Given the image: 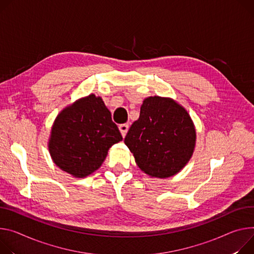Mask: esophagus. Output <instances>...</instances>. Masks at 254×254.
Masks as SVG:
<instances>
[{"label":"esophagus","instance_id":"1","mask_svg":"<svg viewBox=\"0 0 254 254\" xmlns=\"http://www.w3.org/2000/svg\"><path fill=\"white\" fill-rule=\"evenodd\" d=\"M119 128H120V130H121V132H122V135L125 136V135L127 134V132L128 125H127V124H123V125H121V126L119 127Z\"/></svg>","mask_w":254,"mask_h":254}]
</instances>
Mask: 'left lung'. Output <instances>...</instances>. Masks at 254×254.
<instances>
[{
  "mask_svg": "<svg viewBox=\"0 0 254 254\" xmlns=\"http://www.w3.org/2000/svg\"><path fill=\"white\" fill-rule=\"evenodd\" d=\"M125 144L135 163L152 177L175 175L189 162L195 129L188 111L170 98L148 97L140 118L129 127Z\"/></svg>",
  "mask_w": 254,
  "mask_h": 254,
  "instance_id": "8db88e82",
  "label": "left lung"
}]
</instances>
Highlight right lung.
<instances>
[{
	"label": "right lung",
	"mask_w": 254,
	"mask_h": 254,
	"mask_svg": "<svg viewBox=\"0 0 254 254\" xmlns=\"http://www.w3.org/2000/svg\"><path fill=\"white\" fill-rule=\"evenodd\" d=\"M122 140L102 99L91 94L58 115L49 149L56 165L81 178L97 170L109 148Z\"/></svg>",
	"instance_id": "add662e5"
}]
</instances>
